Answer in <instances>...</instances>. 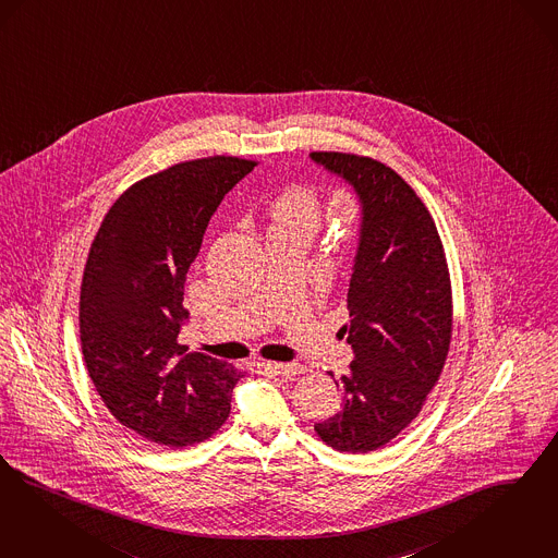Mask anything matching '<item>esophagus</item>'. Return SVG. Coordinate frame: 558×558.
<instances>
[{
    "instance_id": "esophagus-1",
    "label": "esophagus",
    "mask_w": 558,
    "mask_h": 558,
    "mask_svg": "<svg viewBox=\"0 0 558 558\" xmlns=\"http://www.w3.org/2000/svg\"><path fill=\"white\" fill-rule=\"evenodd\" d=\"M263 366L267 371L275 372V374H283V376H293V374H302L306 371L302 364L291 362V364H283V362H263Z\"/></svg>"
}]
</instances>
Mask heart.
Returning a JSON list of instances; mask_svg holds the SVG:
<instances>
[{
	"label": "heart",
	"instance_id": "1",
	"mask_svg": "<svg viewBox=\"0 0 558 558\" xmlns=\"http://www.w3.org/2000/svg\"><path fill=\"white\" fill-rule=\"evenodd\" d=\"M272 221L279 226H300L312 229L318 226L323 207L320 198L312 187L291 186L286 187L270 205Z\"/></svg>",
	"mask_w": 558,
	"mask_h": 558
}]
</instances>
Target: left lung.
<instances>
[{
    "mask_svg": "<svg viewBox=\"0 0 558 558\" xmlns=\"http://www.w3.org/2000/svg\"><path fill=\"white\" fill-rule=\"evenodd\" d=\"M310 159L360 203L343 325L353 362L341 412L314 430L337 451L371 453L412 422L442 372L453 327L449 269L428 208L391 167L345 153Z\"/></svg>",
    "mask_w": 558,
    "mask_h": 558,
    "instance_id": "1",
    "label": "left lung"
}]
</instances>
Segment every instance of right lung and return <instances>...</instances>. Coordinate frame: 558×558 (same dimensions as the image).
<instances>
[{
	"label": "right lung",
	"instance_id": "add662e5",
	"mask_svg": "<svg viewBox=\"0 0 558 558\" xmlns=\"http://www.w3.org/2000/svg\"><path fill=\"white\" fill-rule=\"evenodd\" d=\"M254 161L208 157L128 187L84 267L81 341L107 410L150 442L182 449L228 420L240 372L178 341L186 272L213 213Z\"/></svg>",
	"mask_w": 558,
	"mask_h": 558
}]
</instances>
